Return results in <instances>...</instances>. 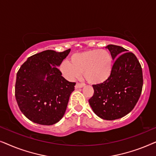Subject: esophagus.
I'll return each instance as SVG.
<instances>
[{
    "label": "esophagus",
    "mask_w": 156,
    "mask_h": 156,
    "mask_svg": "<svg viewBox=\"0 0 156 156\" xmlns=\"http://www.w3.org/2000/svg\"><path fill=\"white\" fill-rule=\"evenodd\" d=\"M84 84H82V83H76L75 85V88L76 89H79V88H82V87H84Z\"/></svg>",
    "instance_id": "1"
}]
</instances>
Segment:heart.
<instances>
[{
  "label": "heart",
  "mask_w": 156,
  "mask_h": 156,
  "mask_svg": "<svg viewBox=\"0 0 156 156\" xmlns=\"http://www.w3.org/2000/svg\"><path fill=\"white\" fill-rule=\"evenodd\" d=\"M112 55L105 50H89L74 53L69 62L63 61L60 70L63 75L69 80H74L83 72L87 82L100 84L109 78L112 71Z\"/></svg>",
  "instance_id": "1"
}]
</instances>
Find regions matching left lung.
Returning <instances> with one entry per match:
<instances>
[{
	"label": "left lung",
	"instance_id": "8db88e82",
	"mask_svg": "<svg viewBox=\"0 0 156 156\" xmlns=\"http://www.w3.org/2000/svg\"><path fill=\"white\" fill-rule=\"evenodd\" d=\"M113 59L112 71L104 82L93 84L89 99L93 112L105 120L122 118L131 112L141 94L143 72L136 55L122 47L108 44Z\"/></svg>",
	"mask_w": 156,
	"mask_h": 156
}]
</instances>
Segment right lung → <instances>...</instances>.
Wrapping results in <instances>:
<instances>
[{"label": "right lung", "instance_id": "right-lung-1", "mask_svg": "<svg viewBox=\"0 0 156 156\" xmlns=\"http://www.w3.org/2000/svg\"><path fill=\"white\" fill-rule=\"evenodd\" d=\"M69 52L42 51L28 57L17 72L16 99L21 112L33 122L53 125L65 114L76 83L66 80L57 67Z\"/></svg>", "mask_w": 156, "mask_h": 156}]
</instances>
